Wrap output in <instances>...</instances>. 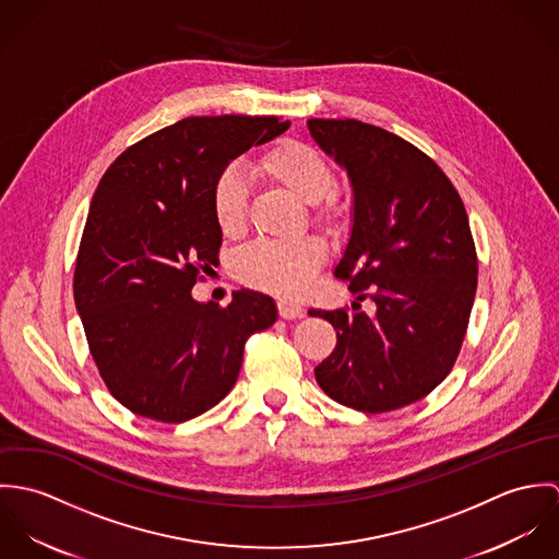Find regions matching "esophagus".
<instances>
[{"label":"esophagus","instance_id":"34e87169","mask_svg":"<svg viewBox=\"0 0 559 559\" xmlns=\"http://www.w3.org/2000/svg\"><path fill=\"white\" fill-rule=\"evenodd\" d=\"M277 312L282 319H301L304 317V308L299 304L293 301H277Z\"/></svg>","mask_w":559,"mask_h":559}]
</instances>
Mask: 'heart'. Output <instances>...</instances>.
<instances>
[{
    "label": "heart",
    "mask_w": 559,
    "mask_h": 559,
    "mask_svg": "<svg viewBox=\"0 0 559 559\" xmlns=\"http://www.w3.org/2000/svg\"><path fill=\"white\" fill-rule=\"evenodd\" d=\"M253 169L273 187L310 204L314 226L326 233H337L344 226L346 206L333 191V169L310 144L282 140L255 159ZM211 213L224 237L237 239L245 235L249 224V189L239 171L224 169L215 176L211 187ZM324 258V247L314 239L258 242L240 253L237 275L251 288L280 297H297L310 286Z\"/></svg>",
    "instance_id": "b5f03b06"
}]
</instances>
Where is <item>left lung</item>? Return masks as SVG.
Instances as JSON below:
<instances>
[{
    "label": "left lung",
    "mask_w": 559,
    "mask_h": 559,
    "mask_svg": "<svg viewBox=\"0 0 559 559\" xmlns=\"http://www.w3.org/2000/svg\"><path fill=\"white\" fill-rule=\"evenodd\" d=\"M320 148L346 167L355 222L335 277L372 317L310 310L337 342L314 368L329 399L388 413L428 396L454 368L478 288L465 204L445 171L411 142L353 118L308 120Z\"/></svg>",
    "instance_id": "left-lung-1"
}]
</instances>
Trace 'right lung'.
<instances>
[{
  "label": "right lung",
  "mask_w": 559,
  "mask_h": 559,
  "mask_svg": "<svg viewBox=\"0 0 559 559\" xmlns=\"http://www.w3.org/2000/svg\"><path fill=\"white\" fill-rule=\"evenodd\" d=\"M277 116H191L129 146L103 174L81 235L73 295L109 394L165 424L193 419L235 388L249 335L277 320L271 297L222 308L191 297L219 264L211 213L219 171L282 135Z\"/></svg>",
  "instance_id": "1"
}]
</instances>
